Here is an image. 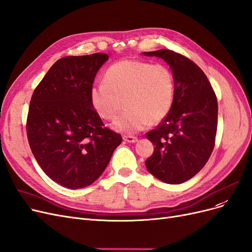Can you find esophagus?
I'll list each match as a JSON object with an SVG mask.
<instances>
[{
	"instance_id": "esophagus-1",
	"label": "esophagus",
	"mask_w": 252,
	"mask_h": 252,
	"mask_svg": "<svg viewBox=\"0 0 252 252\" xmlns=\"http://www.w3.org/2000/svg\"><path fill=\"white\" fill-rule=\"evenodd\" d=\"M123 139L126 142H129V143H135L138 140V138L135 137V136H131V135H124Z\"/></svg>"
}]
</instances>
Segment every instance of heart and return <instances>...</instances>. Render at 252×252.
<instances>
[{
	"label": "heart",
	"instance_id": "heart-1",
	"mask_svg": "<svg viewBox=\"0 0 252 252\" xmlns=\"http://www.w3.org/2000/svg\"><path fill=\"white\" fill-rule=\"evenodd\" d=\"M175 92L174 74L165 64L123 60L107 69L104 82L90 88L89 98L105 120L114 119L125 102L126 111L112 127L131 134L163 120L172 109Z\"/></svg>",
	"mask_w": 252,
	"mask_h": 252
}]
</instances>
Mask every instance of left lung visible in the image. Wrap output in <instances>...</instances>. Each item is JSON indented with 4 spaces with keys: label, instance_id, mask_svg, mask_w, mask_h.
Returning a JSON list of instances; mask_svg holds the SVG:
<instances>
[{
    "label": "left lung",
    "instance_id": "8db88e82",
    "mask_svg": "<svg viewBox=\"0 0 252 252\" xmlns=\"http://www.w3.org/2000/svg\"><path fill=\"white\" fill-rule=\"evenodd\" d=\"M142 54L163 60L176 83L172 109L147 133L155 148L145 166L162 182L180 184L197 175L212 155L218 126L217 97L204 72L189 59L167 49Z\"/></svg>",
    "mask_w": 252,
    "mask_h": 252
}]
</instances>
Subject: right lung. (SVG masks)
I'll return each instance as SVG.
<instances>
[{
	"instance_id": "right-lung-1",
	"label": "right lung",
	"mask_w": 252,
	"mask_h": 252,
	"mask_svg": "<svg viewBox=\"0 0 252 252\" xmlns=\"http://www.w3.org/2000/svg\"><path fill=\"white\" fill-rule=\"evenodd\" d=\"M108 60L103 53L63 58L32 94L26 125L30 149L45 174L63 188L91 185L123 141L104 126L89 98Z\"/></svg>"
}]
</instances>
